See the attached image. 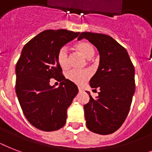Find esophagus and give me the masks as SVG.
<instances>
[{"mask_svg":"<svg viewBox=\"0 0 152 152\" xmlns=\"http://www.w3.org/2000/svg\"><path fill=\"white\" fill-rule=\"evenodd\" d=\"M78 89H79V91H80V92H82V91H83V89L82 88H79Z\"/></svg>","mask_w":152,"mask_h":152,"instance_id":"1","label":"esophagus"}]
</instances>
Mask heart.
<instances>
[{
  "label": "heart",
  "mask_w": 152,
  "mask_h": 152,
  "mask_svg": "<svg viewBox=\"0 0 152 152\" xmlns=\"http://www.w3.org/2000/svg\"><path fill=\"white\" fill-rule=\"evenodd\" d=\"M75 49L87 59H91L95 54V49L90 42L86 41L80 42L76 44ZM57 62L62 69H67L69 67V53L65 46L61 48L57 53ZM90 76L89 72L87 70H76L72 69L66 73V78L72 83L81 85L88 80Z\"/></svg>",
  "instance_id": "obj_1"
}]
</instances>
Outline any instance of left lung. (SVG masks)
<instances>
[{
  "mask_svg": "<svg viewBox=\"0 0 152 152\" xmlns=\"http://www.w3.org/2000/svg\"><path fill=\"white\" fill-rule=\"evenodd\" d=\"M88 39L99 53V65L91 79L93 89L99 88L96 99L83 106L86 125L90 131L108 135L119 129L126 119L135 92L134 66L129 53L112 37L82 32L78 40Z\"/></svg>",
  "mask_w": 152,
  "mask_h": 152,
  "instance_id": "1",
  "label": "left lung"
}]
</instances>
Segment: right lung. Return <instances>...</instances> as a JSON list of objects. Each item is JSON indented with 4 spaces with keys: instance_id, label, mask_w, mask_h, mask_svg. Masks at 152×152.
Listing matches in <instances>:
<instances>
[{
    "instance_id": "obj_1",
    "label": "right lung",
    "mask_w": 152,
    "mask_h": 152,
    "mask_svg": "<svg viewBox=\"0 0 152 152\" xmlns=\"http://www.w3.org/2000/svg\"><path fill=\"white\" fill-rule=\"evenodd\" d=\"M79 34L64 29L47 30L23 48L15 66V92L26 118L39 129L55 131L66 123L67 110L78 88L62 75L57 53ZM52 78L61 81L57 88L49 84Z\"/></svg>"
}]
</instances>
